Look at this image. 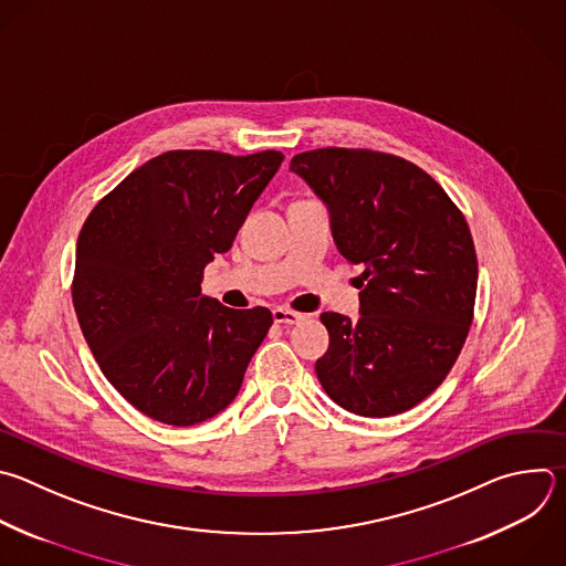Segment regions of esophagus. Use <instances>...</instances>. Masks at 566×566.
Returning a JSON list of instances; mask_svg holds the SVG:
<instances>
[{"instance_id":"34e87169","label":"esophagus","mask_w":566,"mask_h":566,"mask_svg":"<svg viewBox=\"0 0 566 566\" xmlns=\"http://www.w3.org/2000/svg\"><path fill=\"white\" fill-rule=\"evenodd\" d=\"M273 319H275V324L293 326V324H300V322L304 319V315H302V313H297V311H291V308H282V306H277V308H273Z\"/></svg>"}]
</instances>
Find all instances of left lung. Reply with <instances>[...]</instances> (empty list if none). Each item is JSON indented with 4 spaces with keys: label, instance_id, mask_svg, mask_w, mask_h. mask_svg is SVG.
<instances>
[{
    "label": "left lung",
    "instance_id": "left-lung-1",
    "mask_svg": "<svg viewBox=\"0 0 566 566\" xmlns=\"http://www.w3.org/2000/svg\"><path fill=\"white\" fill-rule=\"evenodd\" d=\"M326 205L337 251L359 264V317L322 313L328 350L317 380L364 418L405 413L455 364L473 319L478 258L469 224L416 164L366 148H315L291 159Z\"/></svg>",
    "mask_w": 566,
    "mask_h": 566
}]
</instances>
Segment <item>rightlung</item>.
I'll return each instance as SVG.
<instances>
[{
    "mask_svg": "<svg viewBox=\"0 0 566 566\" xmlns=\"http://www.w3.org/2000/svg\"><path fill=\"white\" fill-rule=\"evenodd\" d=\"M284 155L168 150L128 177L86 218L73 304L106 380L144 416L200 424L238 396L273 315L202 295Z\"/></svg>",
    "mask_w": 566,
    "mask_h": 566,
    "instance_id": "1",
    "label": "right lung"
}]
</instances>
